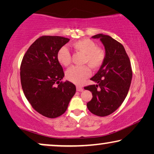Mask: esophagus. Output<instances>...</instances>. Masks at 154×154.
<instances>
[{"label": "esophagus", "mask_w": 154, "mask_h": 154, "mask_svg": "<svg viewBox=\"0 0 154 154\" xmlns=\"http://www.w3.org/2000/svg\"><path fill=\"white\" fill-rule=\"evenodd\" d=\"M76 90L79 92H82L83 90V88L81 86H76Z\"/></svg>", "instance_id": "esophagus-1"}]
</instances>
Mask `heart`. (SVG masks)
Returning <instances> with one entry per match:
<instances>
[{"label": "heart", "mask_w": 154, "mask_h": 154, "mask_svg": "<svg viewBox=\"0 0 154 154\" xmlns=\"http://www.w3.org/2000/svg\"><path fill=\"white\" fill-rule=\"evenodd\" d=\"M75 50L85 54L83 64H88L92 69H96L102 64L105 58V52L97 48V44L89 38H83L72 44ZM57 60L61 64L68 66L71 62V52L66 46H63L57 52ZM90 71L87 66H72L66 72V77L69 81L80 85L90 75Z\"/></svg>", "instance_id": "heart-1"}]
</instances>
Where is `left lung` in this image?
<instances>
[{
  "instance_id": "left-lung-1",
  "label": "left lung",
  "mask_w": 154,
  "mask_h": 154,
  "mask_svg": "<svg viewBox=\"0 0 154 154\" xmlns=\"http://www.w3.org/2000/svg\"><path fill=\"white\" fill-rule=\"evenodd\" d=\"M99 38L105 49V58L97 73L90 80L96 85L86 86L92 98L87 103L90 112L106 116L122 104L129 91L132 71L130 59L123 45L108 35L99 33L92 37Z\"/></svg>"
}]
</instances>
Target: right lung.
I'll list each match as a JSON object with an SVG mask.
<instances>
[{"instance_id": "right-lung-1", "label": "right lung", "mask_w": 154, "mask_h": 154, "mask_svg": "<svg viewBox=\"0 0 154 154\" xmlns=\"http://www.w3.org/2000/svg\"><path fill=\"white\" fill-rule=\"evenodd\" d=\"M69 41L62 36L40 37L29 47L21 64V84L25 97L37 112L50 119L66 111L76 90L71 82L61 81L64 73L57 52Z\"/></svg>"}]
</instances>
